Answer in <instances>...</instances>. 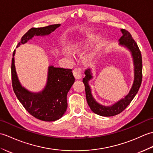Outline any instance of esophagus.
<instances>
[{
  "instance_id": "esophagus-1",
  "label": "esophagus",
  "mask_w": 153,
  "mask_h": 153,
  "mask_svg": "<svg viewBox=\"0 0 153 153\" xmlns=\"http://www.w3.org/2000/svg\"><path fill=\"white\" fill-rule=\"evenodd\" d=\"M73 74L74 77L76 78V79H81L82 76V69H80V68H76V69H74L73 70Z\"/></svg>"
}]
</instances>
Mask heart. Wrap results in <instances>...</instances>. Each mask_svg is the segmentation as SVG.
Returning <instances> with one entry per match:
<instances>
[{"label": "heart", "instance_id": "1", "mask_svg": "<svg viewBox=\"0 0 153 153\" xmlns=\"http://www.w3.org/2000/svg\"><path fill=\"white\" fill-rule=\"evenodd\" d=\"M65 55L67 56V57H69V58H71V57H72V56H71V53H70V52H69V50H65Z\"/></svg>", "mask_w": 153, "mask_h": 153}]
</instances>
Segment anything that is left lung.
<instances>
[{
    "label": "left lung",
    "instance_id": "1",
    "mask_svg": "<svg viewBox=\"0 0 153 153\" xmlns=\"http://www.w3.org/2000/svg\"><path fill=\"white\" fill-rule=\"evenodd\" d=\"M120 31L123 33V36L118 40L119 41L118 45L130 51L134 64V82L127 95L112 105L105 106L98 103L91 94L89 81L94 77L91 72L92 70L90 69L86 70L84 73L86 76L82 80L85 86L86 100L90 109L94 113L102 117H113L123 112L133 100L135 95L138 92L141 84L142 57L141 52L138 48L137 43L132 39L131 34L125 29H120Z\"/></svg>",
    "mask_w": 153,
    "mask_h": 153
}]
</instances>
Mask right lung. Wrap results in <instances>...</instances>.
<instances>
[{"mask_svg": "<svg viewBox=\"0 0 153 153\" xmlns=\"http://www.w3.org/2000/svg\"><path fill=\"white\" fill-rule=\"evenodd\" d=\"M60 24L51 25L40 28H31L22 36L17 48L27 42L34 36H48ZM12 59V80L13 90L23 106L29 113L39 120L56 121L62 118L67 108V96L74 82L72 69L49 65L45 88L39 92H33L23 87L17 74L14 56Z\"/></svg>", "mask_w": 153, "mask_h": 153, "instance_id": "1", "label": "right lung"}]
</instances>
